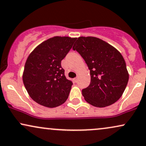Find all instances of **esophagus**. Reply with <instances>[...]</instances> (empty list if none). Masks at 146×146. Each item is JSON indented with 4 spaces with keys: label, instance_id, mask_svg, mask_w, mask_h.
I'll use <instances>...</instances> for the list:
<instances>
[{
    "label": "esophagus",
    "instance_id": "1",
    "mask_svg": "<svg viewBox=\"0 0 146 146\" xmlns=\"http://www.w3.org/2000/svg\"><path fill=\"white\" fill-rule=\"evenodd\" d=\"M74 80L75 82H77V81H78V78H77V77H76V78H74Z\"/></svg>",
    "mask_w": 146,
    "mask_h": 146
}]
</instances>
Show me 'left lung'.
Wrapping results in <instances>:
<instances>
[{"instance_id":"1","label":"left lung","mask_w":146,"mask_h":146,"mask_svg":"<svg viewBox=\"0 0 146 146\" xmlns=\"http://www.w3.org/2000/svg\"><path fill=\"white\" fill-rule=\"evenodd\" d=\"M73 50L80 53L90 70L91 83L82 91L86 102L104 108L119 100L129 76L121 53L109 43L93 36L77 38Z\"/></svg>"}]
</instances>
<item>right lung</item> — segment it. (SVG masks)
Listing matches in <instances>:
<instances>
[{"label": "right lung", "mask_w": 146, "mask_h": 146, "mask_svg": "<svg viewBox=\"0 0 146 146\" xmlns=\"http://www.w3.org/2000/svg\"><path fill=\"white\" fill-rule=\"evenodd\" d=\"M75 40L76 38L54 36L40 43L28 57L23 82L37 104L55 108L67 100L72 82L65 76L61 62Z\"/></svg>", "instance_id": "1"}]
</instances>
